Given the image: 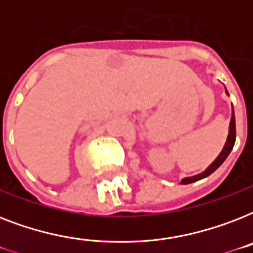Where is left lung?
Here are the masks:
<instances>
[{
  "mask_svg": "<svg viewBox=\"0 0 253 253\" xmlns=\"http://www.w3.org/2000/svg\"><path fill=\"white\" fill-rule=\"evenodd\" d=\"M228 95V91L226 90ZM235 139H236V127H235V114H234V107H232V115H231V121H230V127H228V135H227V140L224 143L223 146V150L220 151V154L216 156V159L214 162L208 167V168L205 169L204 172L198 173L196 176H192V177H185L181 180V184L182 185H186V184H192V182H196L198 180H202L205 177L210 176L212 172H215L216 169L219 168L223 162L227 159V156L230 155V152L232 151L234 148V144H235Z\"/></svg>",
  "mask_w": 253,
  "mask_h": 253,
  "instance_id": "1",
  "label": "left lung"
}]
</instances>
